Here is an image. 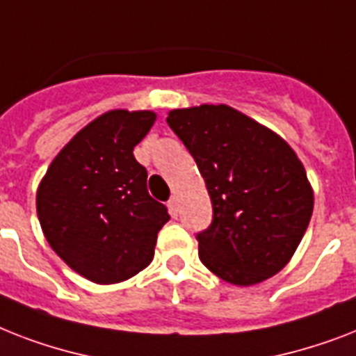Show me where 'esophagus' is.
Returning <instances> with one entry per match:
<instances>
[{
    "instance_id": "obj_1",
    "label": "esophagus",
    "mask_w": 356,
    "mask_h": 356,
    "mask_svg": "<svg viewBox=\"0 0 356 356\" xmlns=\"http://www.w3.org/2000/svg\"><path fill=\"white\" fill-rule=\"evenodd\" d=\"M168 208H170V213H172L173 218H175V216L179 213V203H177V197H175V195H173V197H170Z\"/></svg>"
}]
</instances>
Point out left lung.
I'll return each instance as SVG.
<instances>
[{
  "label": "left lung",
  "instance_id": "left-lung-1",
  "mask_svg": "<svg viewBox=\"0 0 356 356\" xmlns=\"http://www.w3.org/2000/svg\"><path fill=\"white\" fill-rule=\"evenodd\" d=\"M203 175L212 223L199 258L234 285H254L293 258L313 213V190L282 137L228 106L173 109L166 118Z\"/></svg>",
  "mask_w": 356,
  "mask_h": 356
}]
</instances>
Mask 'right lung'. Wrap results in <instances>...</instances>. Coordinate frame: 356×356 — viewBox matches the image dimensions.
Here are the masks:
<instances>
[{
  "label": "right lung",
  "instance_id": "right-lung-1",
  "mask_svg": "<svg viewBox=\"0 0 356 356\" xmlns=\"http://www.w3.org/2000/svg\"><path fill=\"white\" fill-rule=\"evenodd\" d=\"M153 122L152 111L104 113L58 153L38 186V219L49 245L95 283L124 282L148 267L170 219L133 155Z\"/></svg>",
  "mask_w": 356,
  "mask_h": 356
}]
</instances>
